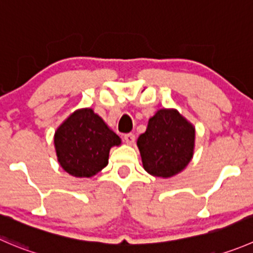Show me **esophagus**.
I'll return each instance as SVG.
<instances>
[{
  "mask_svg": "<svg viewBox=\"0 0 253 253\" xmlns=\"http://www.w3.org/2000/svg\"><path fill=\"white\" fill-rule=\"evenodd\" d=\"M124 139H125V142H126L127 144H129V146H131V144H133L134 143V134H132V133H127V134H125L124 136Z\"/></svg>",
  "mask_w": 253,
  "mask_h": 253,
  "instance_id": "34e87169",
  "label": "esophagus"
}]
</instances>
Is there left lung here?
Returning a JSON list of instances; mask_svg holds the SVG:
<instances>
[{
    "mask_svg": "<svg viewBox=\"0 0 253 253\" xmlns=\"http://www.w3.org/2000/svg\"><path fill=\"white\" fill-rule=\"evenodd\" d=\"M137 147L147 173L170 178L180 173L194 156L195 127L178 110L159 109L148 120Z\"/></svg>",
    "mask_w": 253,
    "mask_h": 253,
    "instance_id": "left-lung-1",
    "label": "left lung"
}]
</instances>
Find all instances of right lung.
Listing matches in <instances>:
<instances>
[{"mask_svg": "<svg viewBox=\"0 0 253 253\" xmlns=\"http://www.w3.org/2000/svg\"><path fill=\"white\" fill-rule=\"evenodd\" d=\"M121 138L90 107L75 110L54 133L60 167L75 178H91L109 164L110 149Z\"/></svg>", "mask_w": 253, "mask_h": 253, "instance_id": "obj_1", "label": "right lung"}]
</instances>
